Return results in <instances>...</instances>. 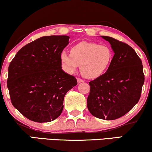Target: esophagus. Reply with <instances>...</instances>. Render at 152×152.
Segmentation results:
<instances>
[{
	"label": "esophagus",
	"instance_id": "34e87169",
	"mask_svg": "<svg viewBox=\"0 0 152 152\" xmlns=\"http://www.w3.org/2000/svg\"><path fill=\"white\" fill-rule=\"evenodd\" d=\"M77 82H78V83H80L83 82V80L82 79H80V78H77Z\"/></svg>",
	"mask_w": 152,
	"mask_h": 152
}]
</instances>
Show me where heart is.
<instances>
[{
  "mask_svg": "<svg viewBox=\"0 0 152 152\" xmlns=\"http://www.w3.org/2000/svg\"><path fill=\"white\" fill-rule=\"evenodd\" d=\"M114 58L110 47L93 42H80L72 47L70 54L62 51L60 60L65 70L73 74L80 65V72L86 78H97L107 72Z\"/></svg>",
  "mask_w": 152,
  "mask_h": 152,
  "instance_id": "heart-1",
  "label": "heart"
}]
</instances>
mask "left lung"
I'll return each instance as SVG.
<instances>
[{"label":"left lung","instance_id":"8db88e82","mask_svg":"<svg viewBox=\"0 0 152 152\" xmlns=\"http://www.w3.org/2000/svg\"><path fill=\"white\" fill-rule=\"evenodd\" d=\"M101 37L111 44L114 55L107 72L89 82L88 109L97 118L114 120L127 114L139 101L145 82L143 66L128 44L109 36Z\"/></svg>","mask_w":152,"mask_h":152}]
</instances>
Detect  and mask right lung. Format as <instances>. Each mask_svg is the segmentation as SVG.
Wrapping results in <instances>:
<instances>
[{"label": "right lung", "mask_w": 152, "mask_h": 152, "mask_svg": "<svg viewBox=\"0 0 152 152\" xmlns=\"http://www.w3.org/2000/svg\"><path fill=\"white\" fill-rule=\"evenodd\" d=\"M69 36H43L17 52L8 67L7 86L12 105L38 123L50 122L62 112L69 90L77 85L62 69L60 54Z\"/></svg>", "instance_id": "1"}]
</instances>
